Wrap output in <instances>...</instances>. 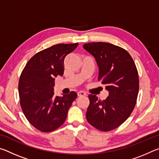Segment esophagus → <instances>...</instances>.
<instances>
[{
  "label": "esophagus",
  "instance_id": "34e87169",
  "mask_svg": "<svg viewBox=\"0 0 159 159\" xmlns=\"http://www.w3.org/2000/svg\"><path fill=\"white\" fill-rule=\"evenodd\" d=\"M77 94L79 97H83V96L86 95V94L84 92H83V91H80V92H79Z\"/></svg>",
  "mask_w": 159,
  "mask_h": 159
}]
</instances>
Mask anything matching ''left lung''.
Listing matches in <instances>:
<instances>
[{
	"label": "left lung",
	"mask_w": 159,
	"mask_h": 159,
	"mask_svg": "<svg viewBox=\"0 0 159 159\" xmlns=\"http://www.w3.org/2000/svg\"><path fill=\"white\" fill-rule=\"evenodd\" d=\"M83 48L95 57L99 68L98 80L106 85L109 96L99 100L89 95L86 112L88 122L101 131L118 128L130 116L139 91L138 72L127 51L108 43H89Z\"/></svg>",
	"instance_id": "obj_1"
}]
</instances>
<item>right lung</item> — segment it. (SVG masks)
<instances>
[{
    "mask_svg": "<svg viewBox=\"0 0 159 159\" xmlns=\"http://www.w3.org/2000/svg\"><path fill=\"white\" fill-rule=\"evenodd\" d=\"M79 43L57 44L36 53L26 63L19 80L20 105L29 122L38 130L51 132L65 121L76 92L54 96L55 80L64 74V60Z\"/></svg>",
    "mask_w": 159,
    "mask_h": 159,
    "instance_id": "add662e5",
    "label": "right lung"
}]
</instances>
